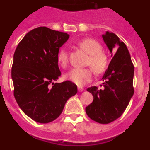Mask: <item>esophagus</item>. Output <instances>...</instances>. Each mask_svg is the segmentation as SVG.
<instances>
[{
	"label": "esophagus",
	"mask_w": 150,
	"mask_h": 150,
	"mask_svg": "<svg viewBox=\"0 0 150 150\" xmlns=\"http://www.w3.org/2000/svg\"><path fill=\"white\" fill-rule=\"evenodd\" d=\"M77 88H78V91H83V87L78 86Z\"/></svg>",
	"instance_id": "esophagus-1"
}]
</instances>
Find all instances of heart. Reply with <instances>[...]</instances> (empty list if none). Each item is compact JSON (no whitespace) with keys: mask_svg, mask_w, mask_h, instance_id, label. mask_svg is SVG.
<instances>
[{"mask_svg":"<svg viewBox=\"0 0 150 150\" xmlns=\"http://www.w3.org/2000/svg\"><path fill=\"white\" fill-rule=\"evenodd\" d=\"M77 45L89 55L87 64L91 66L96 74H101L105 71L107 66V57L102 52V46L99 42L91 38H86L79 40ZM57 60L62 67H65L69 61L68 52L65 49L59 50ZM92 70L91 68H74L66 74L65 78L74 84L83 86L91 79Z\"/></svg>","mask_w":150,"mask_h":150,"instance_id":"heart-1","label":"heart"}]
</instances>
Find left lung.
Masks as SVG:
<instances>
[{
	"mask_svg": "<svg viewBox=\"0 0 150 150\" xmlns=\"http://www.w3.org/2000/svg\"><path fill=\"white\" fill-rule=\"evenodd\" d=\"M102 38L112 59L102 78L104 88H87L94 99L86 112L94 121L108 124L122 115L133 96L134 67L126 45L116 34L107 31Z\"/></svg>",
	"mask_w": 150,
	"mask_h": 150,
	"instance_id": "left-lung-1",
	"label": "left lung"
}]
</instances>
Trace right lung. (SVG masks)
Instances as JSON below:
<instances>
[{"label":"right lung","mask_w":150,"mask_h":150,"mask_svg":"<svg viewBox=\"0 0 150 150\" xmlns=\"http://www.w3.org/2000/svg\"><path fill=\"white\" fill-rule=\"evenodd\" d=\"M69 37L39 27L27 33L16 49L12 66L14 97L22 110L38 122L56 120L67 100L77 92L71 81L54 83L62 74L57 55Z\"/></svg>","instance_id":"right-lung-1"}]
</instances>
